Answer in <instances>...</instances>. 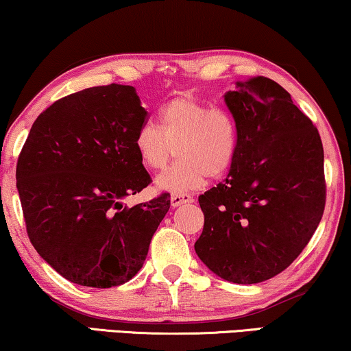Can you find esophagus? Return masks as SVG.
<instances>
[{
    "label": "esophagus",
    "mask_w": 351,
    "mask_h": 351,
    "mask_svg": "<svg viewBox=\"0 0 351 351\" xmlns=\"http://www.w3.org/2000/svg\"><path fill=\"white\" fill-rule=\"evenodd\" d=\"M191 201H193V196L190 193H184V191H176V193H172L171 196L172 206H180L184 203H191Z\"/></svg>",
    "instance_id": "esophagus-1"
}]
</instances>
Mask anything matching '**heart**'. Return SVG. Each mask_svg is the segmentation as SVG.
I'll use <instances>...</instances> for the list:
<instances>
[{
    "instance_id": "obj_1",
    "label": "heart",
    "mask_w": 351,
    "mask_h": 351,
    "mask_svg": "<svg viewBox=\"0 0 351 351\" xmlns=\"http://www.w3.org/2000/svg\"><path fill=\"white\" fill-rule=\"evenodd\" d=\"M134 148L147 169L161 171L177 152L176 165L156 177L158 189H198L206 177L219 179L233 166L238 153V128L227 108L180 95L162 105L156 126L145 123L134 137Z\"/></svg>"
}]
</instances>
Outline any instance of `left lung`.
<instances>
[{"instance_id": "1", "label": "left lung", "mask_w": 351, "mask_h": 351, "mask_svg": "<svg viewBox=\"0 0 351 351\" xmlns=\"http://www.w3.org/2000/svg\"><path fill=\"white\" fill-rule=\"evenodd\" d=\"M238 128L227 179L198 201L204 227L195 251L237 285L285 271L313 237L326 206L318 129L276 81L252 76L225 94Z\"/></svg>"}]
</instances>
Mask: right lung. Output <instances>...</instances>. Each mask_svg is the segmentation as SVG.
Here are the masks:
<instances>
[{"label":"right lung","instance_id":"right-lung-1","mask_svg":"<svg viewBox=\"0 0 351 351\" xmlns=\"http://www.w3.org/2000/svg\"><path fill=\"white\" fill-rule=\"evenodd\" d=\"M147 123L136 89L88 88L62 97L33 123L16 179L36 252L76 285L113 287L137 275L171 195L123 208L152 184L134 137Z\"/></svg>","mask_w":351,"mask_h":351}]
</instances>
